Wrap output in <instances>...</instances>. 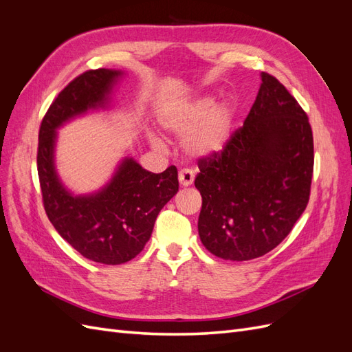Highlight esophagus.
<instances>
[{
  "mask_svg": "<svg viewBox=\"0 0 352 352\" xmlns=\"http://www.w3.org/2000/svg\"><path fill=\"white\" fill-rule=\"evenodd\" d=\"M194 177H195L194 172H192V170H189V168H182L179 172V182H180V185H182V186L192 185Z\"/></svg>",
  "mask_w": 352,
  "mask_h": 352,
  "instance_id": "esophagus-1",
  "label": "esophagus"
}]
</instances>
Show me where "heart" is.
Listing matches in <instances>:
<instances>
[{
	"label": "heart",
	"instance_id": "b5f03b06",
	"mask_svg": "<svg viewBox=\"0 0 352 352\" xmlns=\"http://www.w3.org/2000/svg\"><path fill=\"white\" fill-rule=\"evenodd\" d=\"M235 123V110L230 104L216 101L210 95L180 104L167 117V127L176 135H186L185 150L197 157L221 153L229 144ZM160 145L158 140H154Z\"/></svg>",
	"mask_w": 352,
	"mask_h": 352
}]
</instances>
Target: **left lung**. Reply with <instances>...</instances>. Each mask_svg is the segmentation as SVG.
<instances>
[{"label":"left lung","mask_w":352,"mask_h":352,"mask_svg":"<svg viewBox=\"0 0 352 352\" xmlns=\"http://www.w3.org/2000/svg\"><path fill=\"white\" fill-rule=\"evenodd\" d=\"M313 131L283 85L261 73L257 98L225 150L198 160V233L216 257H261L289 235L310 199Z\"/></svg>","instance_id":"left-lung-1"}]
</instances>
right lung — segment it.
Instances as JSON below:
<instances>
[{
	"instance_id": "obj_1",
	"label": "right lung",
	"mask_w": 352,
	"mask_h": 352,
	"mask_svg": "<svg viewBox=\"0 0 352 352\" xmlns=\"http://www.w3.org/2000/svg\"><path fill=\"white\" fill-rule=\"evenodd\" d=\"M117 76L120 72L95 69L74 78L41 122L36 155L42 202L52 226L83 257L110 265L129 261L144 250L160 210L179 190L175 166L151 173L132 158L95 195L72 197L60 184L52 162L56 129L70 117L104 105Z\"/></svg>"
}]
</instances>
